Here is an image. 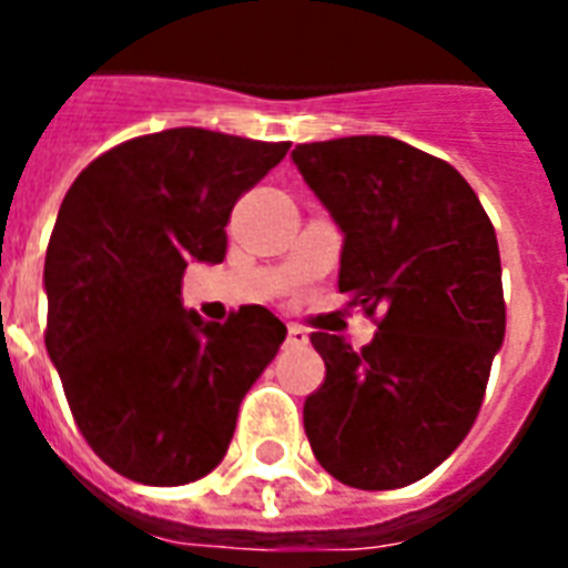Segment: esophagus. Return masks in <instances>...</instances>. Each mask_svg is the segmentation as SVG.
<instances>
[{"label": "esophagus", "mask_w": 568, "mask_h": 568, "mask_svg": "<svg viewBox=\"0 0 568 568\" xmlns=\"http://www.w3.org/2000/svg\"><path fill=\"white\" fill-rule=\"evenodd\" d=\"M285 342L292 347H303V345H310V333L303 327H288V336H285Z\"/></svg>", "instance_id": "1"}]
</instances>
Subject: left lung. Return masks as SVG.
Wrapping results in <instances>:
<instances>
[{
	"mask_svg": "<svg viewBox=\"0 0 568 568\" xmlns=\"http://www.w3.org/2000/svg\"><path fill=\"white\" fill-rule=\"evenodd\" d=\"M342 244L338 288L379 333L363 351L312 333L327 365L303 404L312 454L354 489L422 480L466 439L504 345L498 239L448 162L386 135L292 150Z\"/></svg>",
	"mask_w": 568,
	"mask_h": 568,
	"instance_id": "obj_1",
	"label": "left lung"
}]
</instances>
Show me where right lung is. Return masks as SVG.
<instances>
[{"label": "right lung", "mask_w": 568, "mask_h": 568, "mask_svg": "<svg viewBox=\"0 0 568 568\" xmlns=\"http://www.w3.org/2000/svg\"><path fill=\"white\" fill-rule=\"evenodd\" d=\"M288 144L164 129L91 162L47 247V351L97 457L182 486L230 448L239 406L285 338L265 306L209 324L182 306L191 262L226 256L232 205Z\"/></svg>", "instance_id": "obj_1"}]
</instances>
